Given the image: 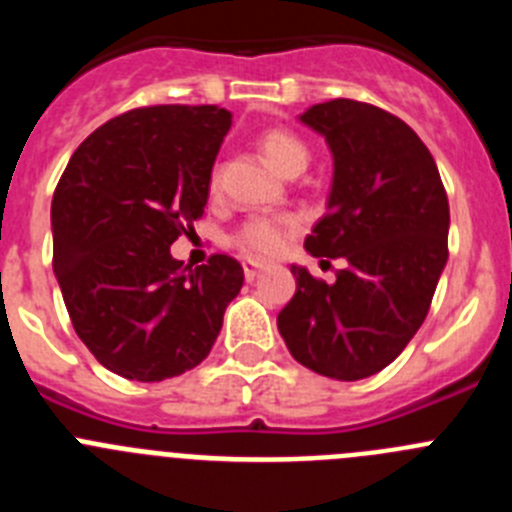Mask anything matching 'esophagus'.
<instances>
[{
	"label": "esophagus",
	"mask_w": 512,
	"mask_h": 512,
	"mask_svg": "<svg viewBox=\"0 0 512 512\" xmlns=\"http://www.w3.org/2000/svg\"><path fill=\"white\" fill-rule=\"evenodd\" d=\"M243 274H246V282H253V279H256L261 274V266H256V264H251V261H246V264H243Z\"/></svg>",
	"instance_id": "esophagus-1"
}]
</instances>
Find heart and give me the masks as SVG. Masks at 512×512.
<instances>
[{
  "label": "heart",
  "mask_w": 512,
  "mask_h": 512,
  "mask_svg": "<svg viewBox=\"0 0 512 512\" xmlns=\"http://www.w3.org/2000/svg\"><path fill=\"white\" fill-rule=\"evenodd\" d=\"M259 146L269 164L287 176H297L310 164V148L300 135L284 128H269L261 133ZM220 176L212 171L210 187L217 189ZM302 230V217L295 212L284 215H259L251 217L241 228L235 230L233 246L251 261H271L287 253L289 243L295 241Z\"/></svg>",
  "instance_id": "b5f03b06"
}]
</instances>
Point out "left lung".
Returning a JSON list of instances; mask_svg holds the SVG:
<instances>
[{"mask_svg":"<svg viewBox=\"0 0 512 512\" xmlns=\"http://www.w3.org/2000/svg\"><path fill=\"white\" fill-rule=\"evenodd\" d=\"M302 122L325 135L336 164L328 212L305 248L346 269L325 284L292 266L297 292L277 325L302 366L356 382L390 366L431 310L449 259V197L431 151L392 112L330 99Z\"/></svg>","mask_w":512,"mask_h":512,"instance_id":"8db88e82","label":"left lung"}]
</instances>
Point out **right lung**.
<instances>
[{
	"label": "right lung",
	"instance_id": "obj_1",
	"mask_svg": "<svg viewBox=\"0 0 512 512\" xmlns=\"http://www.w3.org/2000/svg\"><path fill=\"white\" fill-rule=\"evenodd\" d=\"M233 115L217 104H151L112 117L74 151L53 192V271L76 336L135 382L207 359L243 266L212 253L189 269L171 243L192 230Z\"/></svg>",
	"mask_w": 512,
	"mask_h": 512
}]
</instances>
